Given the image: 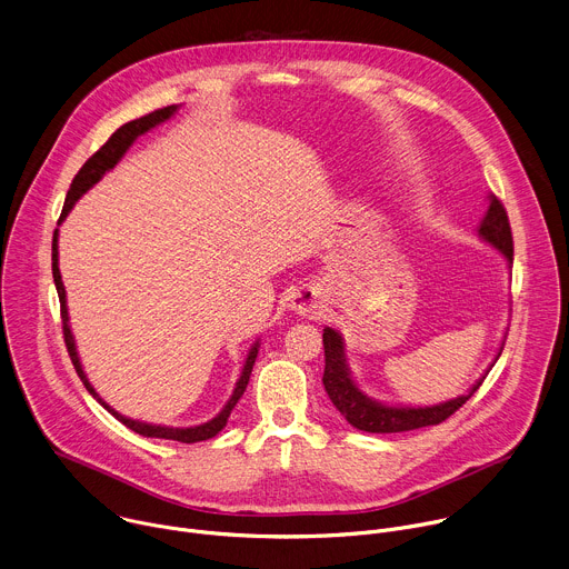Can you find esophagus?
<instances>
[{
  "instance_id": "esophagus-1",
  "label": "esophagus",
  "mask_w": 569,
  "mask_h": 569,
  "mask_svg": "<svg viewBox=\"0 0 569 569\" xmlns=\"http://www.w3.org/2000/svg\"><path fill=\"white\" fill-rule=\"evenodd\" d=\"M291 309L300 316H313L320 309V291L316 287H300L291 296Z\"/></svg>"
}]
</instances>
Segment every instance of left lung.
Segmentation results:
<instances>
[{
    "label": "left lung",
    "mask_w": 569,
    "mask_h": 569,
    "mask_svg": "<svg viewBox=\"0 0 569 569\" xmlns=\"http://www.w3.org/2000/svg\"><path fill=\"white\" fill-rule=\"evenodd\" d=\"M478 236L489 242L493 249H498L509 267L513 264V238H511V226L505 206L500 203L498 197L489 194V208L485 219L478 226ZM322 346H325V375H322V386L336 406V410L343 415L355 428L366 430V432H403V430H415L423 426H437L446 421L452 412L460 410L473 392L482 386L487 375L473 383V388L458 397L450 399L437 406H423V408H410V406H386L359 390L355 383L348 361H346V343L343 336H340L336 329L325 327L322 329ZM505 346V343H502ZM502 355V348L498 357ZM496 357V361H498ZM489 372V370H487Z\"/></svg>",
    "instance_id": "1"
}]
</instances>
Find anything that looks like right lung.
Segmentation results:
<instances>
[{
  "instance_id": "obj_1",
  "label": "right lung",
  "mask_w": 569,
  "mask_h": 569,
  "mask_svg": "<svg viewBox=\"0 0 569 569\" xmlns=\"http://www.w3.org/2000/svg\"><path fill=\"white\" fill-rule=\"evenodd\" d=\"M177 111V104H170V107H163V109H157L152 113H148V117H141L137 121H130L126 126H121L117 132H113L109 137V141L96 152L91 154L84 166L78 170V174L73 177L71 181V188L67 192V199H64V206H62V214L58 219V223L69 214V210L73 208V203L93 186L102 179L104 172H109L113 166H117L123 154L130 150V146L141 137L146 134L148 130L157 128L159 123L168 121L172 113ZM51 260H53V282H56V289H58V298H60V313H62V329H64V343H67V352L71 357V363L80 377V381L84 383V388L89 390V395L107 410L111 412L113 417H117L121 423H126L130 430L143 435V437H159V439H174V441H183V443H194V441H203V439H210L214 437L223 426L226 421H229L236 403L240 401V397L244 395L247 386H249V379H251V372H253V366H256V359H258V350H260V343L256 340L249 357H247V363L242 368V375L236 383V390L231 395V399L226 401V406L221 408V412L217 417H212L210 421L206 423H199V426H190V428H172V426H154V423H146V421H137V419H130V417H123L121 412L113 410L109 403H104L100 399V395L93 390V386L89 383L82 366H80V359H78V352H76V340H73V333H71V327H69V313H67V293H64V284H62V276H60V269H58V229L53 233V247H51Z\"/></svg>"
}]
</instances>
